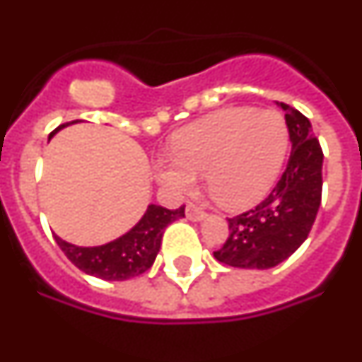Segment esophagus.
<instances>
[{
  "instance_id": "34e87169",
  "label": "esophagus",
  "mask_w": 362,
  "mask_h": 362,
  "mask_svg": "<svg viewBox=\"0 0 362 362\" xmlns=\"http://www.w3.org/2000/svg\"><path fill=\"white\" fill-rule=\"evenodd\" d=\"M187 217L190 221H203L204 217H206V212H204L201 206H197V204L188 203L187 204Z\"/></svg>"
}]
</instances>
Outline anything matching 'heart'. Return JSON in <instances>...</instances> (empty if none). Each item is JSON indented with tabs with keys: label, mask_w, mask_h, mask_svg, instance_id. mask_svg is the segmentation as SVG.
<instances>
[{
	"label": "heart",
	"mask_w": 362,
	"mask_h": 362,
	"mask_svg": "<svg viewBox=\"0 0 362 362\" xmlns=\"http://www.w3.org/2000/svg\"><path fill=\"white\" fill-rule=\"evenodd\" d=\"M288 146V124L281 112L225 108L179 130L172 158L161 159L156 174L175 192L192 190L196 175H204L217 204L243 210L274 187Z\"/></svg>",
	"instance_id": "heart-1"
}]
</instances>
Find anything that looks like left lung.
Returning <instances> with one entry per match:
<instances>
[{
	"instance_id": "8db88e82",
	"label": "left lung",
	"mask_w": 362,
	"mask_h": 362,
	"mask_svg": "<svg viewBox=\"0 0 362 362\" xmlns=\"http://www.w3.org/2000/svg\"><path fill=\"white\" fill-rule=\"evenodd\" d=\"M288 124L290 152L270 196L235 217H228V239L214 257L233 268H272L283 263L308 238L322 194V148L312 123L281 103Z\"/></svg>"
}]
</instances>
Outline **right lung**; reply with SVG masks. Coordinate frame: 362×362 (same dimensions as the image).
<instances>
[{
  "mask_svg": "<svg viewBox=\"0 0 362 362\" xmlns=\"http://www.w3.org/2000/svg\"><path fill=\"white\" fill-rule=\"evenodd\" d=\"M76 123V121H72ZM70 124V123H66ZM62 124L54 132L66 127ZM52 132V134H54ZM185 217V204L175 210L150 204L145 216L132 230L116 241L101 246H76L54 235L56 243L72 264L88 276L105 281H127L141 276L156 261L165 228L174 221Z\"/></svg>",
  "mask_w": 362,
  "mask_h": 362,
  "instance_id": "1",
  "label": "right lung"
}]
</instances>
